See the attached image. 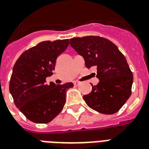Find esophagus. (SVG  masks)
Segmentation results:
<instances>
[{
  "label": "esophagus",
  "mask_w": 149,
  "mask_h": 149,
  "mask_svg": "<svg viewBox=\"0 0 149 149\" xmlns=\"http://www.w3.org/2000/svg\"><path fill=\"white\" fill-rule=\"evenodd\" d=\"M73 84H74V86H79V85L81 84V82H79V81H74V82H73Z\"/></svg>",
  "instance_id": "34e87169"
}]
</instances>
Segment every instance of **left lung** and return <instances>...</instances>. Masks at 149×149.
<instances>
[{"label": "left lung", "mask_w": 149, "mask_h": 149, "mask_svg": "<svg viewBox=\"0 0 149 149\" xmlns=\"http://www.w3.org/2000/svg\"><path fill=\"white\" fill-rule=\"evenodd\" d=\"M70 45L84 58L87 68H97L99 82L83 95L87 105L104 114L117 112L130 97L133 82L124 55L113 42L99 36L72 38Z\"/></svg>", "instance_id": "obj_1"}]
</instances>
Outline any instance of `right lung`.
Here are the masks:
<instances>
[{"label":"right lung","mask_w":149,"mask_h":149,"mask_svg":"<svg viewBox=\"0 0 149 149\" xmlns=\"http://www.w3.org/2000/svg\"><path fill=\"white\" fill-rule=\"evenodd\" d=\"M69 45V40L45 41L22 54L15 63L9 89L15 105L27 119L47 123L59 114L66 102V92L72 82L46 83L53 74L57 57Z\"/></svg>","instance_id":"1"}]
</instances>
